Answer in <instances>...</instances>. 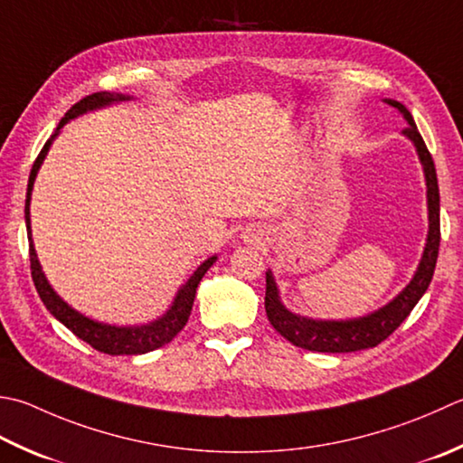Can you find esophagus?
Instances as JSON below:
<instances>
[{"mask_svg":"<svg viewBox=\"0 0 463 463\" xmlns=\"http://www.w3.org/2000/svg\"><path fill=\"white\" fill-rule=\"evenodd\" d=\"M249 239H252V241H259V237H257V234H250V237Z\"/></svg>","mask_w":463,"mask_h":463,"instance_id":"obj_1","label":"esophagus"}]
</instances>
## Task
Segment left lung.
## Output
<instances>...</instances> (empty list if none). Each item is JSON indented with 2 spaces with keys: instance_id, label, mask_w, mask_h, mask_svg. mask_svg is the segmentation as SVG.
<instances>
[{
  "instance_id": "obj_1",
  "label": "left lung",
  "mask_w": 463,
  "mask_h": 463,
  "mask_svg": "<svg viewBox=\"0 0 463 463\" xmlns=\"http://www.w3.org/2000/svg\"><path fill=\"white\" fill-rule=\"evenodd\" d=\"M385 104L393 106L400 112L407 126L403 128V136H407L413 142L415 150H418L420 162L423 166L425 175V186H428V219H430V231L428 241H425L423 257L420 260V267L415 270L413 279L410 280L403 291L397 295L393 301H389L382 309L369 313L365 317H357V319H345V321H319L309 319V317L295 315L280 303L279 288L275 283V277L270 270H267V293H265V311L273 327L283 335L287 341H291L295 347H301L307 351H319V353H351L361 351L369 347H377L379 343L385 341L400 325L407 319V315L413 311L423 293L433 279V270H436L438 250H439V188H438V175L433 158L425 146L421 134L415 126L410 110L397 99H383Z\"/></svg>"
}]
</instances>
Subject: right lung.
Masks as SVG:
<instances>
[{"mask_svg": "<svg viewBox=\"0 0 463 463\" xmlns=\"http://www.w3.org/2000/svg\"><path fill=\"white\" fill-rule=\"evenodd\" d=\"M130 99V96H122V94H110V92H96L92 96L81 98L78 104H74L66 112V116L61 118L56 132L52 134V138L43 144L42 152L35 158L32 172H30V180H27V196H25V226H27V241H30V262H32V279L33 285L38 288V295L48 309L60 323L66 325V327L80 337L81 341H86L88 345H92L99 353H108V355H142V353H148L158 349L162 345H166L176 335L184 329V325L190 317V311H193V303H194V295H196V287L201 283L204 273L213 267V262L216 260V255L206 259L201 267H198L193 277H190L186 283L178 288V293L172 301L170 309L158 317L156 321H152L148 325H134V327H116V325H108V323H98L90 317L78 313L76 309L63 301V298L53 291L52 285L45 279L42 265L38 260V255H35L33 242H32V226H30V201H32V190L35 176H38V170L42 166V162L48 154L52 142L56 136L60 134V128H63V124H68L71 118H76L80 114L98 110V108L110 106L114 102H126Z\"/></svg>", "mask_w": 463, "mask_h": 463, "instance_id": "add662e5", "label": "right lung"}]
</instances>
